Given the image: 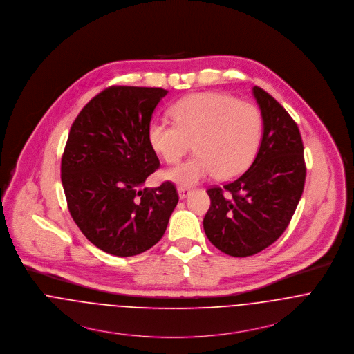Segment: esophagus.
I'll list each match as a JSON object with an SVG mask.
<instances>
[{"label": "esophagus", "mask_w": 354, "mask_h": 354, "mask_svg": "<svg viewBox=\"0 0 354 354\" xmlns=\"http://www.w3.org/2000/svg\"><path fill=\"white\" fill-rule=\"evenodd\" d=\"M190 193H192V189H189V187H183V186L178 187V194L180 199H185L186 196H190Z\"/></svg>", "instance_id": "esophagus-1"}]
</instances>
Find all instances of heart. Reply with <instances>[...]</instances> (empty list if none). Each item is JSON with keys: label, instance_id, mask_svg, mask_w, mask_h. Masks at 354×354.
<instances>
[{"label": "heart", "instance_id": "b5f03b06", "mask_svg": "<svg viewBox=\"0 0 354 354\" xmlns=\"http://www.w3.org/2000/svg\"><path fill=\"white\" fill-rule=\"evenodd\" d=\"M172 122L153 119L148 126L152 148L168 164H176L194 142L196 153L169 169L167 178L183 187L217 172L231 179L244 172L257 156L263 122L259 110L220 92H199L171 107Z\"/></svg>", "mask_w": 354, "mask_h": 354}]
</instances>
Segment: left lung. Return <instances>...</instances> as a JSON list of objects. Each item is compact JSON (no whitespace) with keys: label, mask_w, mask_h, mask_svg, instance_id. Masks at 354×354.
I'll return each instance as SVG.
<instances>
[{"label":"left lung","mask_w":354,"mask_h":354,"mask_svg":"<svg viewBox=\"0 0 354 354\" xmlns=\"http://www.w3.org/2000/svg\"><path fill=\"white\" fill-rule=\"evenodd\" d=\"M263 136L250 168L223 187L207 189V239L237 258L261 252L289 225L306 182L304 147L296 122L272 95L252 88Z\"/></svg>","instance_id":"obj_1"}]
</instances>
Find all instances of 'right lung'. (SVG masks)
I'll return each mask as SVG.
<instances>
[{"label":"right lung","instance_id":"obj_1","mask_svg":"<svg viewBox=\"0 0 354 354\" xmlns=\"http://www.w3.org/2000/svg\"><path fill=\"white\" fill-rule=\"evenodd\" d=\"M162 88L110 86L75 119L61 161L72 218L102 251L138 255L162 237L179 196L172 182L144 187L160 165L148 126Z\"/></svg>","mask_w":354,"mask_h":354}]
</instances>
